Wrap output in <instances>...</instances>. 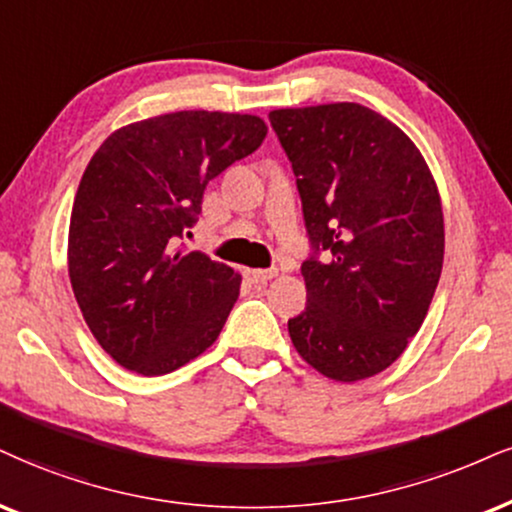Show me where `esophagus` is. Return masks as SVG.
Listing matches in <instances>:
<instances>
[{
  "instance_id": "obj_1",
  "label": "esophagus",
  "mask_w": 512,
  "mask_h": 512,
  "mask_svg": "<svg viewBox=\"0 0 512 512\" xmlns=\"http://www.w3.org/2000/svg\"><path fill=\"white\" fill-rule=\"evenodd\" d=\"M275 275H277L275 268H270V270H251V268H246V270H244V277H246V280H249V282H254V285H261V282L273 280Z\"/></svg>"
}]
</instances>
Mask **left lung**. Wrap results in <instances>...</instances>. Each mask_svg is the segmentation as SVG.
I'll return each instance as SVG.
<instances>
[{
    "label": "left lung",
    "instance_id": "1",
    "mask_svg": "<svg viewBox=\"0 0 512 512\" xmlns=\"http://www.w3.org/2000/svg\"><path fill=\"white\" fill-rule=\"evenodd\" d=\"M292 163L311 254L308 304L287 323L301 358L337 382L389 368L432 304L444 213L408 135L361 104L270 111Z\"/></svg>",
    "mask_w": 512,
    "mask_h": 512
}]
</instances>
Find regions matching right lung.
Here are the masks:
<instances>
[{
    "label": "right lung",
    "instance_id": "obj_1",
    "mask_svg": "<svg viewBox=\"0 0 512 512\" xmlns=\"http://www.w3.org/2000/svg\"><path fill=\"white\" fill-rule=\"evenodd\" d=\"M258 116L178 111L125 125L82 173L68 230V275L102 349L154 377L178 370L218 339L239 277L187 251L204 189L266 140Z\"/></svg>",
    "mask_w": 512,
    "mask_h": 512
}]
</instances>
